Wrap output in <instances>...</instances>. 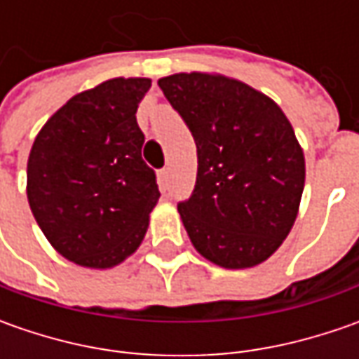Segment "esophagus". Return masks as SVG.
<instances>
[{
  "label": "esophagus",
  "instance_id": "34e87169",
  "mask_svg": "<svg viewBox=\"0 0 359 359\" xmlns=\"http://www.w3.org/2000/svg\"><path fill=\"white\" fill-rule=\"evenodd\" d=\"M158 182L161 189H168V186H170V170L168 168L158 173Z\"/></svg>",
  "mask_w": 359,
  "mask_h": 359
}]
</instances>
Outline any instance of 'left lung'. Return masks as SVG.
<instances>
[{
	"label": "left lung",
	"instance_id": "left-lung-1",
	"mask_svg": "<svg viewBox=\"0 0 359 359\" xmlns=\"http://www.w3.org/2000/svg\"><path fill=\"white\" fill-rule=\"evenodd\" d=\"M158 86L198 147L194 194L177 205L194 248L226 269L273 254L297 217L306 159L266 93L222 74H173Z\"/></svg>",
	"mask_w": 359,
	"mask_h": 359
}]
</instances>
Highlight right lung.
<instances>
[{"label": "right lung", "instance_id": "add662e5", "mask_svg": "<svg viewBox=\"0 0 359 359\" xmlns=\"http://www.w3.org/2000/svg\"><path fill=\"white\" fill-rule=\"evenodd\" d=\"M151 79L114 77L74 95L35 137L27 201L57 254L107 269L144 241L159 200L135 111Z\"/></svg>", "mask_w": 359, "mask_h": 359}]
</instances>
